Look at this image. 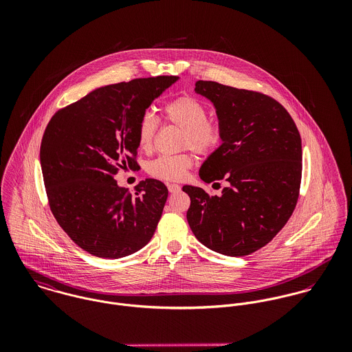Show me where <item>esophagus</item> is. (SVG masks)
<instances>
[{"instance_id": "34e87169", "label": "esophagus", "mask_w": 352, "mask_h": 352, "mask_svg": "<svg viewBox=\"0 0 352 352\" xmlns=\"http://www.w3.org/2000/svg\"><path fill=\"white\" fill-rule=\"evenodd\" d=\"M168 190H169V192H177V191H180V186L170 183V184H168Z\"/></svg>"}]
</instances>
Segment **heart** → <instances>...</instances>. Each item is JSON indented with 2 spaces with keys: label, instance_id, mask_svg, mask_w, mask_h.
Wrapping results in <instances>:
<instances>
[{
  "label": "heart",
  "instance_id": "obj_1",
  "mask_svg": "<svg viewBox=\"0 0 352 352\" xmlns=\"http://www.w3.org/2000/svg\"><path fill=\"white\" fill-rule=\"evenodd\" d=\"M164 120L182 130L180 148H188L197 154H208L215 151L222 142L221 124L207 118L208 112L204 104L192 96H179L165 104ZM158 130L157 118L145 112L137 127V142L142 151H151ZM194 164V157L188 151L179 154H162L148 165V172L153 177L176 182L182 180Z\"/></svg>",
  "mask_w": 352,
  "mask_h": 352
}]
</instances>
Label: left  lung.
I'll return each instance as SVG.
<instances>
[{
  "label": "left lung",
  "mask_w": 352,
  "mask_h": 352,
  "mask_svg": "<svg viewBox=\"0 0 352 352\" xmlns=\"http://www.w3.org/2000/svg\"><path fill=\"white\" fill-rule=\"evenodd\" d=\"M195 92L211 101L222 145L199 169L206 183L223 182L222 195L184 186L188 225L211 251L240 257L267 245L286 225L300 197V131L286 108L270 96L214 81ZM221 186L219 183H214Z\"/></svg>",
  "instance_id": "obj_1"
}]
</instances>
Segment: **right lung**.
Here are the masks:
<instances>
[{
	"label": "right lung",
	"mask_w": 352,
	"mask_h": 352,
	"mask_svg": "<svg viewBox=\"0 0 352 352\" xmlns=\"http://www.w3.org/2000/svg\"><path fill=\"white\" fill-rule=\"evenodd\" d=\"M177 78L158 76L107 85L51 118L41 145L46 194L56 222L81 250L119 258L151 241L168 188L146 179L131 192L113 176L140 168L138 122Z\"/></svg>",
	"instance_id": "1"
}]
</instances>
